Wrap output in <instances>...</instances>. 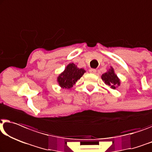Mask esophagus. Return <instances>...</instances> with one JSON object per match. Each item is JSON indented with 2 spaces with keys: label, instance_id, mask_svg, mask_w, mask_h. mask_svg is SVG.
Wrapping results in <instances>:
<instances>
[{
  "label": "esophagus",
  "instance_id": "obj_1",
  "mask_svg": "<svg viewBox=\"0 0 152 152\" xmlns=\"http://www.w3.org/2000/svg\"><path fill=\"white\" fill-rule=\"evenodd\" d=\"M89 72H91V73H92V74H95L96 72V69H91L89 70Z\"/></svg>",
  "mask_w": 152,
  "mask_h": 152
}]
</instances>
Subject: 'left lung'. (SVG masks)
Instances as JSON below:
<instances>
[{
    "label": "left lung",
    "instance_id": "obj_1",
    "mask_svg": "<svg viewBox=\"0 0 152 152\" xmlns=\"http://www.w3.org/2000/svg\"><path fill=\"white\" fill-rule=\"evenodd\" d=\"M102 80L105 85L110 86L113 90L117 88L121 85L120 79L116 75L113 66H110L105 73L102 74Z\"/></svg>",
    "mask_w": 152,
    "mask_h": 152
}]
</instances>
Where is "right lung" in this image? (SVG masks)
Listing matches in <instances>:
<instances>
[{"label": "right lung", "mask_w": 152, "mask_h": 152, "mask_svg": "<svg viewBox=\"0 0 152 152\" xmlns=\"http://www.w3.org/2000/svg\"><path fill=\"white\" fill-rule=\"evenodd\" d=\"M85 72L84 69H79L77 65L71 62L65 67L64 71L59 74L57 82L61 88L71 89Z\"/></svg>", "instance_id": "add662e5"}]
</instances>
